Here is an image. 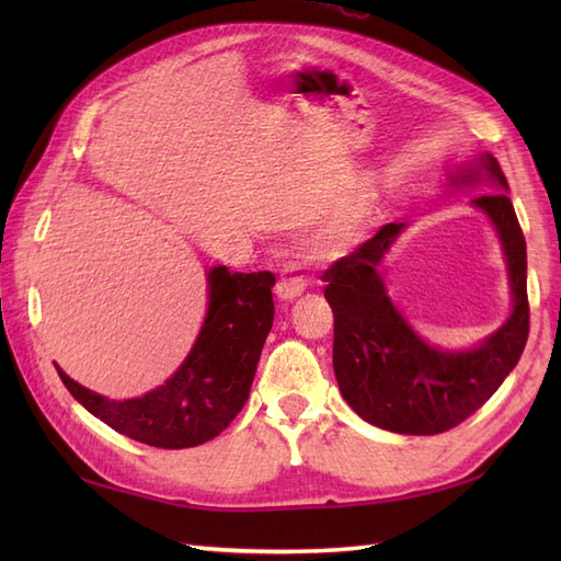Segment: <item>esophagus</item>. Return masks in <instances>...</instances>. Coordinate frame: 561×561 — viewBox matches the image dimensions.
I'll return each mask as SVG.
<instances>
[{
	"label": "esophagus",
	"instance_id": "obj_1",
	"mask_svg": "<svg viewBox=\"0 0 561 561\" xmlns=\"http://www.w3.org/2000/svg\"><path fill=\"white\" fill-rule=\"evenodd\" d=\"M306 287H308L306 272L301 270L299 262H289V265H284V270L279 274V282H277V287H274V294H277L282 301H291V299H299V296L306 291Z\"/></svg>",
	"mask_w": 561,
	"mask_h": 561
}]
</instances>
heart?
I'll use <instances>...</instances> for the list:
<instances>
[{
	"instance_id": "b5f03b06",
	"label": "heart",
	"mask_w": 561,
	"mask_h": 561,
	"mask_svg": "<svg viewBox=\"0 0 561 561\" xmlns=\"http://www.w3.org/2000/svg\"><path fill=\"white\" fill-rule=\"evenodd\" d=\"M364 214H366V205H364V202H362V199H350L347 205H344V207L340 209V214L335 217V221H332L330 229L335 231V233H340V236L352 233V231L356 229V226L362 224Z\"/></svg>"
}]
</instances>
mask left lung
<instances>
[{"mask_svg": "<svg viewBox=\"0 0 561 561\" xmlns=\"http://www.w3.org/2000/svg\"><path fill=\"white\" fill-rule=\"evenodd\" d=\"M480 161L496 187L508 190L502 165L492 153ZM460 181L474 183L478 173H462ZM472 202L496 226L514 289V313L478 350L428 347L390 304L376 267L402 224L380 226L374 238L332 262L323 274L325 299L335 313L332 364L342 398L362 420L388 432L432 436L458 426L494 396L526 347L528 255L514 205L506 193H486Z\"/></svg>", "mask_w": 561, "mask_h": 561, "instance_id": "left-lung-1", "label": "left lung"}]
</instances>
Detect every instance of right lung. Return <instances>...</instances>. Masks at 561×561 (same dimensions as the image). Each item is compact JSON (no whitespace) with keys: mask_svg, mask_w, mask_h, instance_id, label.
Here are the masks:
<instances>
[{"mask_svg":"<svg viewBox=\"0 0 561 561\" xmlns=\"http://www.w3.org/2000/svg\"><path fill=\"white\" fill-rule=\"evenodd\" d=\"M209 311L185 364L165 386L108 400L57 368L67 390L117 434L157 448H190L219 436L243 410L272 320V272H209Z\"/></svg>","mask_w":561,"mask_h":561,"instance_id":"right-lung-1","label":"right lung"}]
</instances>
